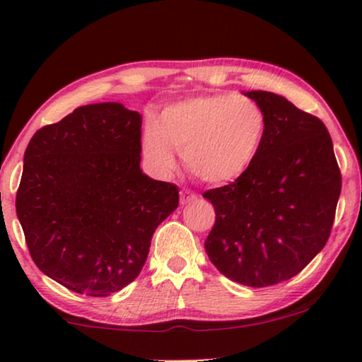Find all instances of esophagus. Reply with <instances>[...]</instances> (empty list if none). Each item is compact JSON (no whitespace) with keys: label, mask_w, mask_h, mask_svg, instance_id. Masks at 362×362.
<instances>
[{"label":"esophagus","mask_w":362,"mask_h":362,"mask_svg":"<svg viewBox=\"0 0 362 362\" xmlns=\"http://www.w3.org/2000/svg\"><path fill=\"white\" fill-rule=\"evenodd\" d=\"M197 199H199L197 195L192 194V192H187V190H185V192L180 194V204H182V206L192 204V202L197 201Z\"/></svg>","instance_id":"obj_1"}]
</instances>
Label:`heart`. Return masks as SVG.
I'll list each match as a JSON object with an SVG mask.
<instances>
[{"label":"heart","instance_id":"heart-1","mask_svg":"<svg viewBox=\"0 0 362 362\" xmlns=\"http://www.w3.org/2000/svg\"><path fill=\"white\" fill-rule=\"evenodd\" d=\"M267 120L252 98L235 93L194 97L170 105L141 134L146 161L160 173L175 168V151L187 170L206 184L238 180L259 156Z\"/></svg>","mask_w":362,"mask_h":362}]
</instances>
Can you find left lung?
Returning a JSON list of instances; mask_svg holds the SVG:
<instances>
[{
	"label": "left lung",
	"instance_id": "left-lung-1",
	"mask_svg": "<svg viewBox=\"0 0 362 362\" xmlns=\"http://www.w3.org/2000/svg\"><path fill=\"white\" fill-rule=\"evenodd\" d=\"M267 120L248 172L207 190L216 223L204 248L228 279L265 288L301 272L325 247L342 187L325 124L272 91H247Z\"/></svg>",
	"mask_w": 362,
	"mask_h": 362
}]
</instances>
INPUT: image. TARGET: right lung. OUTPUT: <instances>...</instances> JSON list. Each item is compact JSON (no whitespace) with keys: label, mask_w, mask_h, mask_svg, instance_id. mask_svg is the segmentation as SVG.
<instances>
[{"label":"right lung","mask_w":362,"mask_h":362,"mask_svg":"<svg viewBox=\"0 0 362 362\" xmlns=\"http://www.w3.org/2000/svg\"><path fill=\"white\" fill-rule=\"evenodd\" d=\"M141 114L78 107L35 132L23 156L16 216L37 267L64 288L110 296L138 277L177 185L141 170Z\"/></svg>","instance_id":"right-lung-1"}]
</instances>
